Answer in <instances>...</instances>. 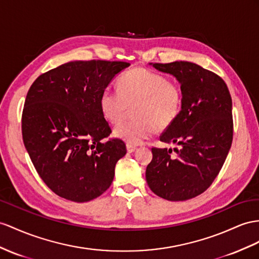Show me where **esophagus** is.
<instances>
[{"label":"esophagus","instance_id":"obj_1","mask_svg":"<svg viewBox=\"0 0 259 259\" xmlns=\"http://www.w3.org/2000/svg\"><path fill=\"white\" fill-rule=\"evenodd\" d=\"M136 150H137L136 145H132V144L127 143V151L129 152V153H134V152H135Z\"/></svg>","mask_w":259,"mask_h":259}]
</instances>
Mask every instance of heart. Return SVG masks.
I'll use <instances>...</instances> for the list:
<instances>
[{"mask_svg":"<svg viewBox=\"0 0 259 259\" xmlns=\"http://www.w3.org/2000/svg\"><path fill=\"white\" fill-rule=\"evenodd\" d=\"M117 92L105 89L99 96L102 115L111 124L120 123L134 107L131 121L115 129L114 135L137 145L154 131L169 128L182 110L181 86L162 74L143 68L125 71L117 82Z\"/></svg>","mask_w":259,"mask_h":259,"instance_id":"1","label":"heart"}]
</instances>
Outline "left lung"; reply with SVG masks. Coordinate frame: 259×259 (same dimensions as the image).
<instances>
[{
	"label": "left lung",
	"instance_id": "8db88e82",
	"mask_svg": "<svg viewBox=\"0 0 259 259\" xmlns=\"http://www.w3.org/2000/svg\"><path fill=\"white\" fill-rule=\"evenodd\" d=\"M150 64L176 77L183 104L176 121L160 137L162 142L176 143L178 148H152L153 158L145 178L158 197L188 200L210 187L228 156L233 139L232 98L220 76L196 63Z\"/></svg>",
	"mask_w": 259,
	"mask_h": 259
}]
</instances>
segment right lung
Wrapping results in <instances>:
<instances>
[{
	"mask_svg": "<svg viewBox=\"0 0 259 259\" xmlns=\"http://www.w3.org/2000/svg\"><path fill=\"white\" fill-rule=\"evenodd\" d=\"M121 61H71L31 84L22 115L25 148L39 176L55 194L88 202L104 194L116 163L127 153L111 134L99 96L128 68Z\"/></svg>",
	"mask_w": 259,
	"mask_h": 259,
	"instance_id": "add662e5",
	"label": "right lung"
}]
</instances>
